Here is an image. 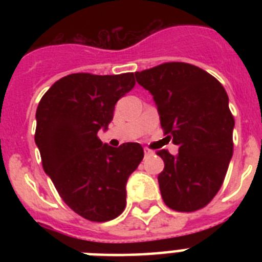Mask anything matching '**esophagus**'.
I'll list each match as a JSON object with an SVG mask.
<instances>
[{"mask_svg": "<svg viewBox=\"0 0 262 262\" xmlns=\"http://www.w3.org/2000/svg\"><path fill=\"white\" fill-rule=\"evenodd\" d=\"M154 154V151H151V149H148V148H144V155L145 156H149Z\"/></svg>", "mask_w": 262, "mask_h": 262, "instance_id": "obj_1", "label": "esophagus"}]
</instances>
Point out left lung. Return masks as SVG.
Instances as JSON below:
<instances>
[{
  "mask_svg": "<svg viewBox=\"0 0 262 262\" xmlns=\"http://www.w3.org/2000/svg\"><path fill=\"white\" fill-rule=\"evenodd\" d=\"M154 98L164 135L178 154L158 152L164 170L158 177L164 204L178 212L205 207L219 191L232 158L234 117L223 85L201 68L167 62L136 72Z\"/></svg>",
  "mask_w": 262,
  "mask_h": 262,
  "instance_id": "obj_1",
  "label": "left lung"
}]
</instances>
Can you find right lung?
<instances>
[{
    "label": "right lung",
    "mask_w": 262,
    "mask_h": 262,
    "mask_svg": "<svg viewBox=\"0 0 262 262\" xmlns=\"http://www.w3.org/2000/svg\"><path fill=\"white\" fill-rule=\"evenodd\" d=\"M135 84L133 73H73L55 81L36 108L35 143L43 170L68 207L91 222L122 213L127 179L144 158L139 143L114 148L98 139L115 103Z\"/></svg>",
    "instance_id": "right-lung-1"
}]
</instances>
